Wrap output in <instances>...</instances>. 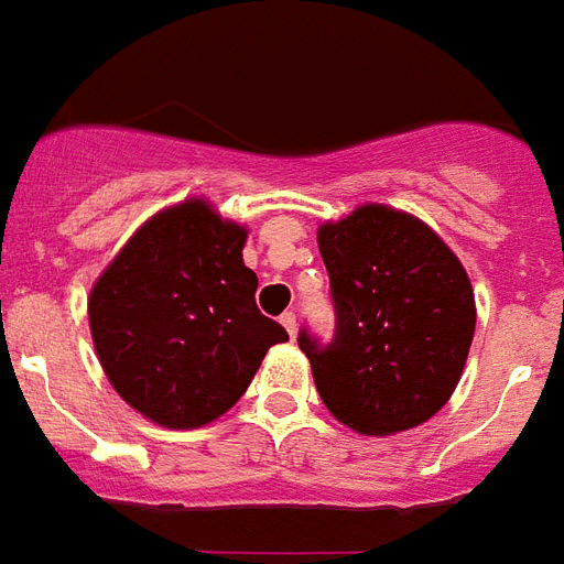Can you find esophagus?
<instances>
[{
    "label": "esophagus",
    "instance_id": "1",
    "mask_svg": "<svg viewBox=\"0 0 564 564\" xmlns=\"http://www.w3.org/2000/svg\"><path fill=\"white\" fill-rule=\"evenodd\" d=\"M279 323H282V326H285V332L291 337L296 335V314L294 311H285V314H282V317H279Z\"/></svg>",
    "mask_w": 564,
    "mask_h": 564
}]
</instances>
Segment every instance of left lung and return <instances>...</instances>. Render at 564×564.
Returning <instances> with one entry per match:
<instances>
[{
    "instance_id": "left-lung-1",
    "label": "left lung",
    "mask_w": 564,
    "mask_h": 564,
    "mask_svg": "<svg viewBox=\"0 0 564 564\" xmlns=\"http://www.w3.org/2000/svg\"><path fill=\"white\" fill-rule=\"evenodd\" d=\"M332 279L335 340L300 349L328 413L364 436L422 425L452 399L475 337L463 261L425 220L364 204L317 229Z\"/></svg>"
}]
</instances>
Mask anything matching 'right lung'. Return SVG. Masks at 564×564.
<instances>
[{
    "mask_svg": "<svg viewBox=\"0 0 564 564\" xmlns=\"http://www.w3.org/2000/svg\"><path fill=\"white\" fill-rule=\"evenodd\" d=\"M247 227L206 197L156 212L89 291V332L112 390L154 425L204 427L247 393L288 332L256 308Z\"/></svg>",
    "mask_w": 564,
    "mask_h": 564,
    "instance_id": "add662e5",
    "label": "right lung"
}]
</instances>
